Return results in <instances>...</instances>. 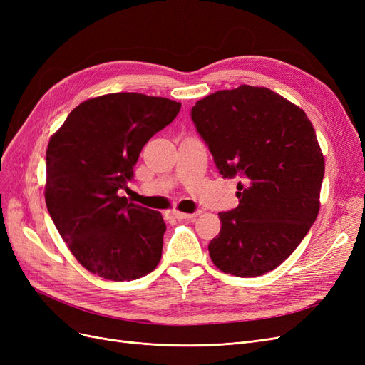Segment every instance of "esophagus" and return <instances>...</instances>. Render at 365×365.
<instances>
[{"label":"esophagus","mask_w":365,"mask_h":365,"mask_svg":"<svg viewBox=\"0 0 365 365\" xmlns=\"http://www.w3.org/2000/svg\"><path fill=\"white\" fill-rule=\"evenodd\" d=\"M175 219H195L197 215H200V212L196 213H182V212H172L170 213Z\"/></svg>","instance_id":"obj_1"}]
</instances>
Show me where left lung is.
Wrapping results in <instances>:
<instances>
[{
	"mask_svg": "<svg viewBox=\"0 0 365 365\" xmlns=\"http://www.w3.org/2000/svg\"><path fill=\"white\" fill-rule=\"evenodd\" d=\"M196 130L224 178L239 176V205L219 213L208 244L216 267L257 277L288 259L319 210L324 157L303 109L269 88L240 85L192 108Z\"/></svg>",
	"mask_w": 365,
	"mask_h": 365,
	"instance_id": "left-lung-1",
	"label": "left lung"
}]
</instances>
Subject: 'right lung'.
<instances>
[{"instance_id": "right-lung-1", "label": "right lung", "mask_w": 365, "mask_h": 365, "mask_svg": "<svg viewBox=\"0 0 365 365\" xmlns=\"http://www.w3.org/2000/svg\"><path fill=\"white\" fill-rule=\"evenodd\" d=\"M180 109L164 97L105 94L76 106L48 141V213L76 260L98 277L137 280L161 260V213L117 192L134 176L143 146Z\"/></svg>"}]
</instances>
